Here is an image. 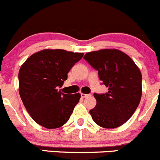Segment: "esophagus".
<instances>
[{
	"label": "esophagus",
	"mask_w": 160,
	"mask_h": 160,
	"mask_svg": "<svg viewBox=\"0 0 160 160\" xmlns=\"http://www.w3.org/2000/svg\"><path fill=\"white\" fill-rule=\"evenodd\" d=\"M89 95H88V94H83V93H81V97L82 98H86V97L88 96Z\"/></svg>",
	"instance_id": "esophagus-1"
}]
</instances>
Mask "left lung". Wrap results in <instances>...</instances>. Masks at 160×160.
<instances>
[{"label":"left lung","mask_w":160,"mask_h":160,"mask_svg":"<svg viewBox=\"0 0 160 160\" xmlns=\"http://www.w3.org/2000/svg\"><path fill=\"white\" fill-rule=\"evenodd\" d=\"M98 71L108 92L94 93L96 106L90 110L94 122L106 129H114L127 122L141 102L142 76L129 56L116 49H103L83 57Z\"/></svg>","instance_id":"1"}]
</instances>
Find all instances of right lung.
Here are the masks:
<instances>
[{"label":"right lung","instance_id":"obj_1","mask_svg":"<svg viewBox=\"0 0 160 160\" xmlns=\"http://www.w3.org/2000/svg\"><path fill=\"white\" fill-rule=\"evenodd\" d=\"M83 56L61 49H46L30 56L19 71V92L30 116L46 129L62 127L80 101V94L58 90L72 67Z\"/></svg>","mask_w":160,"mask_h":160}]
</instances>
